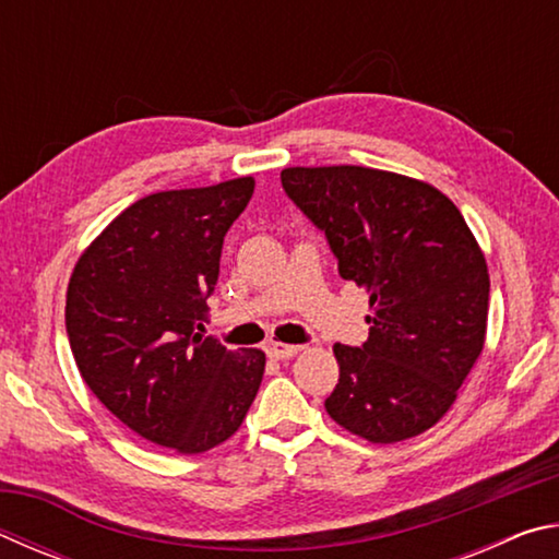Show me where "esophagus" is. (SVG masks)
<instances>
[{
	"label": "esophagus",
	"instance_id": "1",
	"mask_svg": "<svg viewBox=\"0 0 559 559\" xmlns=\"http://www.w3.org/2000/svg\"><path fill=\"white\" fill-rule=\"evenodd\" d=\"M300 345H286V343H269L266 345V355L271 359H290L300 353Z\"/></svg>",
	"mask_w": 559,
	"mask_h": 559
}]
</instances>
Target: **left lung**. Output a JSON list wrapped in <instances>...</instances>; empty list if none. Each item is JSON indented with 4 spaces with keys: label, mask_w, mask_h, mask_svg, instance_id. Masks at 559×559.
Returning <instances> with one entry per match:
<instances>
[{
    "label": "left lung",
    "mask_w": 559,
    "mask_h": 559,
    "mask_svg": "<svg viewBox=\"0 0 559 559\" xmlns=\"http://www.w3.org/2000/svg\"><path fill=\"white\" fill-rule=\"evenodd\" d=\"M286 194L323 229L340 276L370 296V337L335 345L325 409L372 443L431 429L456 402L488 325V266L447 194L386 169L286 167Z\"/></svg>",
    "instance_id": "left-lung-1"
}]
</instances>
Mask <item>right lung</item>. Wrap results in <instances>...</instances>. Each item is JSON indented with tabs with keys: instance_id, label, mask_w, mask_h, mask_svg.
I'll return each instance as SVG.
<instances>
[{
	"instance_id": "obj_1",
	"label": "right lung",
	"mask_w": 559,
	"mask_h": 559,
	"mask_svg": "<svg viewBox=\"0 0 559 559\" xmlns=\"http://www.w3.org/2000/svg\"><path fill=\"white\" fill-rule=\"evenodd\" d=\"M253 185L236 177L143 197L91 241L66 290L83 382L138 437L187 456L239 431L266 370L261 349L197 333Z\"/></svg>"
}]
</instances>
